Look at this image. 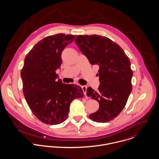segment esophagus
Listing matches in <instances>:
<instances>
[{
  "instance_id": "34e87169",
  "label": "esophagus",
  "mask_w": 159,
  "mask_h": 159,
  "mask_svg": "<svg viewBox=\"0 0 159 159\" xmlns=\"http://www.w3.org/2000/svg\"><path fill=\"white\" fill-rule=\"evenodd\" d=\"M82 90H83V92H84V95H85V96H86V93H87V86H85V85L82 86Z\"/></svg>"
}]
</instances>
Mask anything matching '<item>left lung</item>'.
I'll list each match as a JSON object with an SVG mask.
<instances>
[{"mask_svg":"<svg viewBox=\"0 0 159 159\" xmlns=\"http://www.w3.org/2000/svg\"><path fill=\"white\" fill-rule=\"evenodd\" d=\"M75 42L90 64L99 67L98 90L91 87L87 90V95L96 100L99 107L89 117L96 122L112 120L125 107L132 90L129 59L117 43L106 37L79 35Z\"/></svg>","mask_w":159,"mask_h":159,"instance_id":"8db88e82","label":"left lung"}]
</instances>
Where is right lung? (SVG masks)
Listing matches in <instances>:
<instances>
[{
	"mask_svg": "<svg viewBox=\"0 0 159 159\" xmlns=\"http://www.w3.org/2000/svg\"><path fill=\"white\" fill-rule=\"evenodd\" d=\"M76 35L57 34L37 42L25 57L21 71L23 92L32 114L48 125L60 124L68 116L70 102L82 98V88L58 81L64 48Z\"/></svg>",
	"mask_w": 159,
	"mask_h": 159,
	"instance_id": "obj_1",
	"label": "right lung"
}]
</instances>
